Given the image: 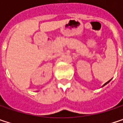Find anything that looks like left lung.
Masks as SVG:
<instances>
[{
	"mask_svg": "<svg viewBox=\"0 0 123 123\" xmlns=\"http://www.w3.org/2000/svg\"><path fill=\"white\" fill-rule=\"evenodd\" d=\"M111 80H109V81H108V82H107V83H105V84H104V85H103V86H102V87H103V86H105V85H107V84H108V83H109V82H110V81H111Z\"/></svg>",
	"mask_w": 123,
	"mask_h": 123,
	"instance_id": "8db88e82",
	"label": "left lung"
}]
</instances>
